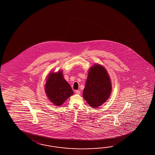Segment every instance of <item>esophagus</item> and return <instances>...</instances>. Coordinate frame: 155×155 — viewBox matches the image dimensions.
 Returning <instances> with one entry per match:
<instances>
[{
    "label": "esophagus",
    "mask_w": 155,
    "mask_h": 155,
    "mask_svg": "<svg viewBox=\"0 0 155 155\" xmlns=\"http://www.w3.org/2000/svg\"><path fill=\"white\" fill-rule=\"evenodd\" d=\"M75 92L76 94H80V93H81L80 90H76Z\"/></svg>",
    "instance_id": "34e87169"
}]
</instances>
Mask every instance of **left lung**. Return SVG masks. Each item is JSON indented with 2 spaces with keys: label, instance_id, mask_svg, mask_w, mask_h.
Instances as JSON below:
<instances>
[{
  "label": "left lung",
  "instance_id": "1",
  "mask_svg": "<svg viewBox=\"0 0 155 155\" xmlns=\"http://www.w3.org/2000/svg\"><path fill=\"white\" fill-rule=\"evenodd\" d=\"M112 86L104 67L95 64L89 70L83 90V97L93 108L102 105L111 95Z\"/></svg>",
  "mask_w": 155,
  "mask_h": 155
}]
</instances>
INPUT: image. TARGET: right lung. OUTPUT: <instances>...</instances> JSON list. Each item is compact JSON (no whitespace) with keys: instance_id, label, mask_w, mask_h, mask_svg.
Listing matches in <instances>:
<instances>
[{"instance_id":"add662e5","label":"right lung","mask_w":155,"mask_h":155,"mask_svg":"<svg viewBox=\"0 0 155 155\" xmlns=\"http://www.w3.org/2000/svg\"><path fill=\"white\" fill-rule=\"evenodd\" d=\"M45 91L47 97L55 105H61L74 92L71 86L64 78L63 72L50 73L46 80Z\"/></svg>"}]
</instances>
